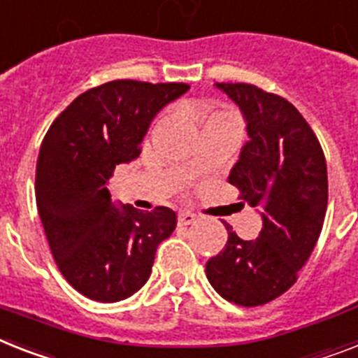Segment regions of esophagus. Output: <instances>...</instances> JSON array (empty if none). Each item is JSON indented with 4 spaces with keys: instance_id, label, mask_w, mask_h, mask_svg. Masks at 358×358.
<instances>
[{
    "instance_id": "34e87169",
    "label": "esophagus",
    "mask_w": 358,
    "mask_h": 358,
    "mask_svg": "<svg viewBox=\"0 0 358 358\" xmlns=\"http://www.w3.org/2000/svg\"><path fill=\"white\" fill-rule=\"evenodd\" d=\"M194 220H196V215L191 213V211H182V213L178 215V222L182 226H189L193 224Z\"/></svg>"
}]
</instances>
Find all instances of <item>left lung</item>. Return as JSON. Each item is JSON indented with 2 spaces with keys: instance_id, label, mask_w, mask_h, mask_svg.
<instances>
[{
  "instance_id": "8db88e82",
  "label": "left lung",
  "mask_w": 358,
  "mask_h": 358,
  "mask_svg": "<svg viewBox=\"0 0 358 358\" xmlns=\"http://www.w3.org/2000/svg\"><path fill=\"white\" fill-rule=\"evenodd\" d=\"M217 88L241 108L250 138L228 182L263 209V228L243 241L224 222L228 243L206 263V275L224 300L255 307L287 292L313 254L327 209V165L316 134L287 99L245 83Z\"/></svg>"
}]
</instances>
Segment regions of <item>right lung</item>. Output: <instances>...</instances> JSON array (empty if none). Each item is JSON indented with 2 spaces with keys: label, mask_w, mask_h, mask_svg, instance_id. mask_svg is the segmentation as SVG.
Here are the masks:
<instances>
[{
  "label": "right lung",
  "mask_w": 358,
  "mask_h": 358,
  "mask_svg": "<svg viewBox=\"0 0 358 358\" xmlns=\"http://www.w3.org/2000/svg\"><path fill=\"white\" fill-rule=\"evenodd\" d=\"M189 90L184 83L112 80L78 95L49 127L36 162V206L49 248L68 283L113 303L138 292L156 248L176 228L158 206H117L106 187L113 169L141 154L156 113Z\"/></svg>",
  "instance_id": "right-lung-1"
}]
</instances>
